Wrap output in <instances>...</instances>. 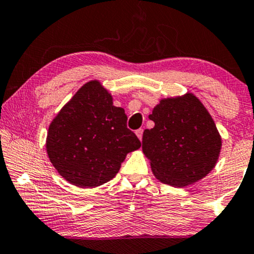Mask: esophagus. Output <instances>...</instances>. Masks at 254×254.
Instances as JSON below:
<instances>
[{"label":"esophagus","instance_id":"esophagus-1","mask_svg":"<svg viewBox=\"0 0 254 254\" xmlns=\"http://www.w3.org/2000/svg\"><path fill=\"white\" fill-rule=\"evenodd\" d=\"M136 135H137V137H138V138L142 141V137H143V129L136 130Z\"/></svg>","mask_w":254,"mask_h":254}]
</instances>
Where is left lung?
<instances>
[{
  "mask_svg": "<svg viewBox=\"0 0 254 254\" xmlns=\"http://www.w3.org/2000/svg\"><path fill=\"white\" fill-rule=\"evenodd\" d=\"M149 119L155 125L144 130L142 150L160 182L183 188L215 167L222 142L211 116L193 94L164 99Z\"/></svg>",
  "mask_w": 254,
  "mask_h": 254,
  "instance_id": "obj_1",
  "label": "left lung"
}]
</instances>
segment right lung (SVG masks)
<instances>
[{
  "instance_id": "obj_1",
  "label": "right lung",
  "mask_w": 254,
  "mask_h": 254,
  "mask_svg": "<svg viewBox=\"0 0 254 254\" xmlns=\"http://www.w3.org/2000/svg\"><path fill=\"white\" fill-rule=\"evenodd\" d=\"M122 107L99 81L77 90L49 127L46 150L66 182L95 188L115 178L130 151L141 141L127 127Z\"/></svg>"
}]
</instances>
